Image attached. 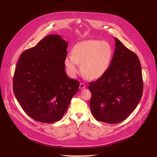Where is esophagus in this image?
<instances>
[{
  "label": "esophagus",
  "mask_w": 157,
  "mask_h": 157,
  "mask_svg": "<svg viewBox=\"0 0 157 157\" xmlns=\"http://www.w3.org/2000/svg\"><path fill=\"white\" fill-rule=\"evenodd\" d=\"M85 87H86V85H85L84 84H83V83H80L79 88L80 89H82L85 88Z\"/></svg>",
  "instance_id": "1"
}]
</instances>
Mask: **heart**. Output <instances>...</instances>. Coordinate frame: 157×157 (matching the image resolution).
Here are the masks:
<instances>
[{
  "instance_id": "1",
  "label": "heart",
  "mask_w": 157,
  "mask_h": 157,
  "mask_svg": "<svg viewBox=\"0 0 157 157\" xmlns=\"http://www.w3.org/2000/svg\"><path fill=\"white\" fill-rule=\"evenodd\" d=\"M71 54L64 59L68 74L72 78L76 77L79 73L78 64H81L82 74L93 80L99 79L108 70L113 52L106 41L88 40L76 44Z\"/></svg>"
}]
</instances>
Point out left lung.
I'll return each mask as SVG.
<instances>
[{
    "label": "left lung",
    "mask_w": 157,
    "mask_h": 157,
    "mask_svg": "<svg viewBox=\"0 0 157 157\" xmlns=\"http://www.w3.org/2000/svg\"><path fill=\"white\" fill-rule=\"evenodd\" d=\"M116 49L106 73L89 83V106L94 118L107 124L125 120L139 104L143 93L141 65L136 53L115 38Z\"/></svg>",
    "instance_id": "obj_1"
}]
</instances>
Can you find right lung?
Returning <instances> with one entry per match:
<instances>
[{"label":"right lung","instance_id":"add662e5","mask_svg":"<svg viewBox=\"0 0 157 157\" xmlns=\"http://www.w3.org/2000/svg\"><path fill=\"white\" fill-rule=\"evenodd\" d=\"M68 42L50 35L20 55L13 79V93L27 115L36 121H59L78 93L79 82L67 76Z\"/></svg>","mask_w":157,"mask_h":157}]
</instances>
